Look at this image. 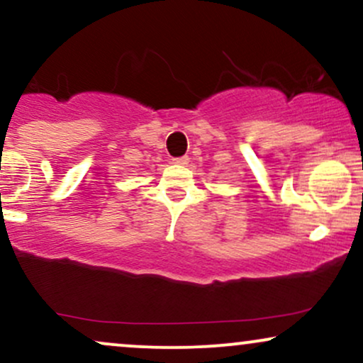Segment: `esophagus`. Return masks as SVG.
<instances>
[{
    "mask_svg": "<svg viewBox=\"0 0 363 363\" xmlns=\"http://www.w3.org/2000/svg\"><path fill=\"white\" fill-rule=\"evenodd\" d=\"M172 162L177 164V165H186L187 162H189V159H187L186 155H184V157H177V159H174Z\"/></svg>",
    "mask_w": 363,
    "mask_h": 363,
    "instance_id": "esophagus-1",
    "label": "esophagus"
}]
</instances>
